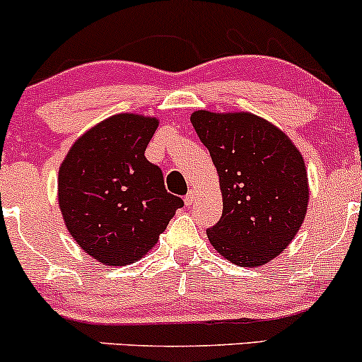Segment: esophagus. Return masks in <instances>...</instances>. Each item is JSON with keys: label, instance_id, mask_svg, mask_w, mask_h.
Segmentation results:
<instances>
[{"label": "esophagus", "instance_id": "esophagus-1", "mask_svg": "<svg viewBox=\"0 0 362 362\" xmlns=\"http://www.w3.org/2000/svg\"><path fill=\"white\" fill-rule=\"evenodd\" d=\"M195 199H197V194H195V190H189V194L185 195V206H192L195 202Z\"/></svg>", "mask_w": 362, "mask_h": 362}]
</instances>
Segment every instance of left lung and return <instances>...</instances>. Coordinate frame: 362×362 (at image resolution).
I'll return each mask as SVG.
<instances>
[{
    "mask_svg": "<svg viewBox=\"0 0 362 362\" xmlns=\"http://www.w3.org/2000/svg\"><path fill=\"white\" fill-rule=\"evenodd\" d=\"M195 133L219 175L223 216L207 229L214 250L239 267L276 258L307 214L303 156L281 129L251 112L195 111Z\"/></svg>",
    "mask_w": 362,
    "mask_h": 362,
    "instance_id": "obj_1",
    "label": "left lung"
}]
</instances>
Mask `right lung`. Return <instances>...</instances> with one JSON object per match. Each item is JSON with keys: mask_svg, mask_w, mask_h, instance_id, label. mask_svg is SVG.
Returning <instances> with one entry per match:
<instances>
[{"mask_svg": "<svg viewBox=\"0 0 362 362\" xmlns=\"http://www.w3.org/2000/svg\"><path fill=\"white\" fill-rule=\"evenodd\" d=\"M158 119L115 115L74 143L59 170V206L71 236L99 263L145 256L184 200L168 194L145 150Z\"/></svg>", "mask_w": 362, "mask_h": 362, "instance_id": "right-lung-1", "label": "right lung"}]
</instances>
